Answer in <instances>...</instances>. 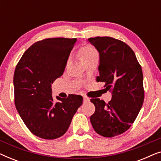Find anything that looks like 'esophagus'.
Instances as JSON below:
<instances>
[{
    "label": "esophagus",
    "instance_id": "34e87169",
    "mask_svg": "<svg viewBox=\"0 0 161 161\" xmlns=\"http://www.w3.org/2000/svg\"><path fill=\"white\" fill-rule=\"evenodd\" d=\"M90 101L89 98L88 97L86 96H83V103H89Z\"/></svg>",
    "mask_w": 161,
    "mask_h": 161
}]
</instances>
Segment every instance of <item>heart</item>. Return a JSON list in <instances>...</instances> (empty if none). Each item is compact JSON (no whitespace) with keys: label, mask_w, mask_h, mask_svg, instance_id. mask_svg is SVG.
Instances as JSON below:
<instances>
[{"label":"heart","mask_w":161,"mask_h":161,"mask_svg":"<svg viewBox=\"0 0 161 161\" xmlns=\"http://www.w3.org/2000/svg\"><path fill=\"white\" fill-rule=\"evenodd\" d=\"M80 59L83 64L89 61V59L93 58L94 56H98L97 50L93 47L89 45L84 46L81 48L80 50Z\"/></svg>","instance_id":"obj_1"}]
</instances>
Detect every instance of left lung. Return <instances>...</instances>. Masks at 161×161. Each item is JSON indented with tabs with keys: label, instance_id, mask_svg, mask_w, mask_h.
<instances>
[{
	"label": "left lung",
	"instance_id": "left-lung-1",
	"mask_svg": "<svg viewBox=\"0 0 161 161\" xmlns=\"http://www.w3.org/2000/svg\"><path fill=\"white\" fill-rule=\"evenodd\" d=\"M100 53L97 82L105 83L112 98L105 103L92 98L95 111L90 117L97 133L112 138L127 131L137 117L144 100L142 67L135 53L124 42L110 36L89 39Z\"/></svg>",
	"mask_w": 161,
	"mask_h": 161
}]
</instances>
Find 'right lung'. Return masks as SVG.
<instances>
[{"mask_svg":"<svg viewBox=\"0 0 161 161\" xmlns=\"http://www.w3.org/2000/svg\"><path fill=\"white\" fill-rule=\"evenodd\" d=\"M76 38H47L24 53L14 74V104L28 130L39 138L55 139L69 128L83 97H52L51 84L64 71Z\"/></svg>","mask_w":161,"mask_h":161,"instance_id":"right-lung-1","label":"right lung"}]
</instances>
